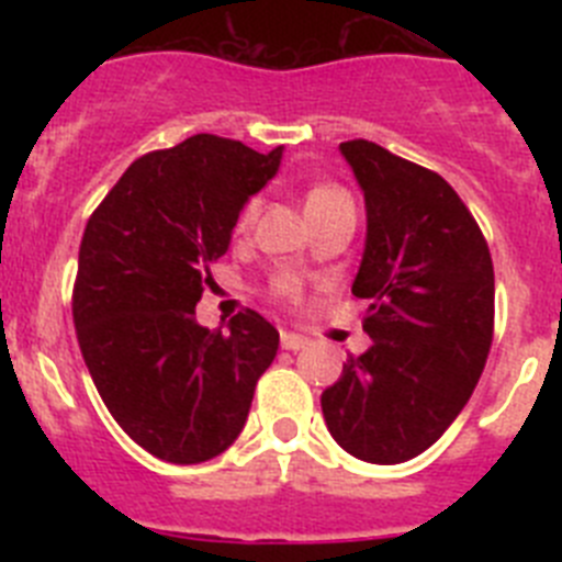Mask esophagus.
<instances>
[{"instance_id":"esophagus-1","label":"esophagus","mask_w":562,"mask_h":562,"mask_svg":"<svg viewBox=\"0 0 562 562\" xmlns=\"http://www.w3.org/2000/svg\"><path fill=\"white\" fill-rule=\"evenodd\" d=\"M306 337L304 335H295V331H286V329H281V346H284L286 351H301V349H306Z\"/></svg>"}]
</instances>
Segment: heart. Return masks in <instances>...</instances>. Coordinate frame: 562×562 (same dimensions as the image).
<instances>
[{
  "mask_svg": "<svg viewBox=\"0 0 562 562\" xmlns=\"http://www.w3.org/2000/svg\"><path fill=\"white\" fill-rule=\"evenodd\" d=\"M337 200H349V193L342 191V188L324 182V186L310 188V193H306V211L317 205H329V202H337ZM256 213H258V200H250L245 207H241V213H238V222H236L238 231L250 227L252 220H256Z\"/></svg>",
  "mask_w": 562,
  "mask_h": 562,
  "instance_id": "b5f03b06",
  "label": "heart"
}]
</instances>
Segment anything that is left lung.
I'll return each mask as SVG.
<instances>
[{"instance_id": "1", "label": "left lung", "mask_w": 562, "mask_h": 562, "mask_svg": "<svg viewBox=\"0 0 562 562\" xmlns=\"http://www.w3.org/2000/svg\"><path fill=\"white\" fill-rule=\"evenodd\" d=\"M366 196L351 292L369 297L371 346L321 394L346 453L400 464L453 425L493 346L495 272L473 213L436 171L369 140L340 143Z\"/></svg>"}]
</instances>
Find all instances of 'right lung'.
Masks as SVG:
<instances>
[{
    "label": "right lung",
    "instance_id": "obj_1",
    "mask_svg": "<svg viewBox=\"0 0 562 562\" xmlns=\"http://www.w3.org/2000/svg\"><path fill=\"white\" fill-rule=\"evenodd\" d=\"M281 157L193 134L134 160L83 231L72 290L83 362L114 422L171 464L225 453L276 360L278 331L258 312L222 331L196 324V304Z\"/></svg>",
    "mask_w": 562,
    "mask_h": 562
}]
</instances>
